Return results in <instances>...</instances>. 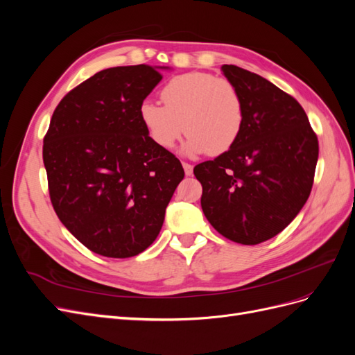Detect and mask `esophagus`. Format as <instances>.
<instances>
[{
  "label": "esophagus",
  "mask_w": 355,
  "mask_h": 355,
  "mask_svg": "<svg viewBox=\"0 0 355 355\" xmlns=\"http://www.w3.org/2000/svg\"><path fill=\"white\" fill-rule=\"evenodd\" d=\"M182 166H184L185 175H187V176H191V175H192V171H194V166H192V164H188V163H182Z\"/></svg>",
  "instance_id": "esophagus-1"
}]
</instances>
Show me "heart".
Wrapping results in <instances>:
<instances>
[{
  "mask_svg": "<svg viewBox=\"0 0 355 355\" xmlns=\"http://www.w3.org/2000/svg\"><path fill=\"white\" fill-rule=\"evenodd\" d=\"M164 106L144 101L139 116L149 137L171 148L185 132L182 151L188 155H218L234 146L244 123V106L235 85L207 72H188L171 78L161 90Z\"/></svg>",
  "mask_w": 355,
  "mask_h": 355,
  "instance_id": "1",
  "label": "heart"
}]
</instances>
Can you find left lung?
Wrapping results in <instances>:
<instances>
[{
    "label": "left lung",
    "mask_w": 355,
    "mask_h": 355,
    "mask_svg": "<svg viewBox=\"0 0 355 355\" xmlns=\"http://www.w3.org/2000/svg\"><path fill=\"white\" fill-rule=\"evenodd\" d=\"M222 72L237 87L244 123L227 153L194 167L201 209L231 241L253 245L292 222L313 188L318 141L302 106L263 77L235 65Z\"/></svg>",
    "instance_id": "obj_1"
}]
</instances>
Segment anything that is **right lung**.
<instances>
[{
  "instance_id": "add662e5",
  "label": "right lung",
  "mask_w": 355,
  "mask_h": 355,
  "mask_svg": "<svg viewBox=\"0 0 355 355\" xmlns=\"http://www.w3.org/2000/svg\"><path fill=\"white\" fill-rule=\"evenodd\" d=\"M168 67H116L81 83L53 112L42 146L50 200L92 252L132 257L151 245L185 171L149 137L139 106Z\"/></svg>"
}]
</instances>
